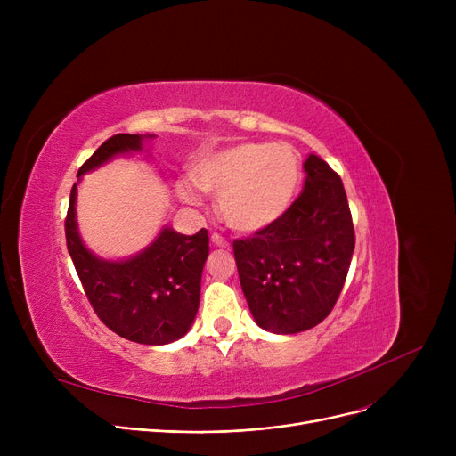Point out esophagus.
Instances as JSON below:
<instances>
[{
	"mask_svg": "<svg viewBox=\"0 0 456 456\" xmlns=\"http://www.w3.org/2000/svg\"><path fill=\"white\" fill-rule=\"evenodd\" d=\"M212 244H214L216 248H229V240H227V238H224V236L218 234V232L212 234Z\"/></svg>",
	"mask_w": 456,
	"mask_h": 456,
	"instance_id": "esophagus-1",
	"label": "esophagus"
}]
</instances>
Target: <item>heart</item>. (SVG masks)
Here are the masks:
<instances>
[{
    "instance_id": "obj_1",
    "label": "heart",
    "mask_w": 456,
    "mask_h": 456,
    "mask_svg": "<svg viewBox=\"0 0 456 456\" xmlns=\"http://www.w3.org/2000/svg\"><path fill=\"white\" fill-rule=\"evenodd\" d=\"M191 177L208 194L218 196L224 222L238 232H258L290 210L301 184V162L286 143L242 142L200 157ZM179 196L201 201L191 183H179Z\"/></svg>"
}]
</instances>
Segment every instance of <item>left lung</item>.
I'll return each instance as SVG.
<instances>
[{
    "instance_id": "8db88e82",
    "label": "left lung",
    "mask_w": 456,
    "mask_h": 456,
    "mask_svg": "<svg viewBox=\"0 0 456 456\" xmlns=\"http://www.w3.org/2000/svg\"><path fill=\"white\" fill-rule=\"evenodd\" d=\"M305 188L272 227L232 242L238 277L255 322L277 334L316 327L337 305L354 249L340 175L316 155Z\"/></svg>"
}]
</instances>
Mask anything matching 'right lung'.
Returning <instances> with one entry per match:
<instances>
[{
	"label": "right lung",
	"instance_id": "obj_1",
	"mask_svg": "<svg viewBox=\"0 0 456 456\" xmlns=\"http://www.w3.org/2000/svg\"><path fill=\"white\" fill-rule=\"evenodd\" d=\"M142 138L110 136L79 167L77 177L118 153L142 150ZM76 194L74 184L64 220L66 246L94 313L110 330L136 344L162 346L184 337L200 306L201 272L208 256L207 229L191 236L164 229L140 255L122 262L102 260L79 238Z\"/></svg>",
	"mask_w": 456,
	"mask_h": 456
}]
</instances>
